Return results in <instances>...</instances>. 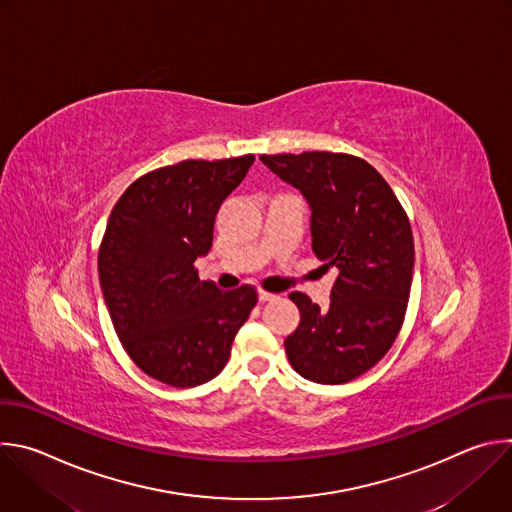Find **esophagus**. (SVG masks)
I'll return each instance as SVG.
<instances>
[{
    "instance_id": "1",
    "label": "esophagus",
    "mask_w": 512,
    "mask_h": 512,
    "mask_svg": "<svg viewBox=\"0 0 512 512\" xmlns=\"http://www.w3.org/2000/svg\"><path fill=\"white\" fill-rule=\"evenodd\" d=\"M275 296L273 294H269V291H263V289H259V302H269V300H273Z\"/></svg>"
}]
</instances>
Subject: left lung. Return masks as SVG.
Instances as JSON below:
<instances>
[{
    "instance_id": "obj_1",
    "label": "left lung",
    "mask_w": 512,
    "mask_h": 512,
    "mask_svg": "<svg viewBox=\"0 0 512 512\" xmlns=\"http://www.w3.org/2000/svg\"><path fill=\"white\" fill-rule=\"evenodd\" d=\"M310 204L312 249L338 271L330 308L302 291L289 294L300 326L285 338L296 373L322 385L348 383L393 346L405 320L413 279L409 218L387 180L356 156L332 152L259 158Z\"/></svg>"
}]
</instances>
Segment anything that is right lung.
Masks as SVG:
<instances>
[{
	"label": "right lung",
	"mask_w": 512,
	"mask_h": 512,
	"mask_svg": "<svg viewBox=\"0 0 512 512\" xmlns=\"http://www.w3.org/2000/svg\"><path fill=\"white\" fill-rule=\"evenodd\" d=\"M253 154L184 160L137 178L117 200L99 249V281L113 328L137 367L170 387H196L225 369L257 304L241 285L200 281L214 216L243 182Z\"/></svg>",
	"instance_id": "1"
}]
</instances>
